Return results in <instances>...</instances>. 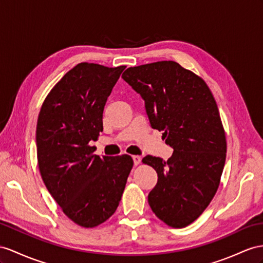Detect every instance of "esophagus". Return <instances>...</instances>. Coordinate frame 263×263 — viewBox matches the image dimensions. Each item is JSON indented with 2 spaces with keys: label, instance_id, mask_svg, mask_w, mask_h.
I'll return each instance as SVG.
<instances>
[{
  "label": "esophagus",
  "instance_id": "esophagus-1",
  "mask_svg": "<svg viewBox=\"0 0 263 263\" xmlns=\"http://www.w3.org/2000/svg\"><path fill=\"white\" fill-rule=\"evenodd\" d=\"M141 160H142V158H141L140 156H133V161H134V164H136V165L140 164Z\"/></svg>",
  "mask_w": 263,
  "mask_h": 263
}]
</instances>
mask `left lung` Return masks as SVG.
Returning a JSON list of instances; mask_svg holds the SVG:
<instances>
[{"label": "left lung", "instance_id": "obj_1", "mask_svg": "<svg viewBox=\"0 0 263 263\" xmlns=\"http://www.w3.org/2000/svg\"><path fill=\"white\" fill-rule=\"evenodd\" d=\"M122 78L142 97L151 126L163 131L174 150L167 161L143 158L158 173L147 201L165 224L184 228L210 204L226 163V132L217 102L203 79L174 61L129 67Z\"/></svg>", "mask_w": 263, "mask_h": 263}]
</instances>
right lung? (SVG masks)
<instances>
[{
  "label": "right lung",
  "mask_w": 263,
  "mask_h": 263,
  "mask_svg": "<svg viewBox=\"0 0 263 263\" xmlns=\"http://www.w3.org/2000/svg\"><path fill=\"white\" fill-rule=\"evenodd\" d=\"M125 69L82 62L53 86L39 113L37 164L43 182L74 223L94 228L116 212L133 160L94 154L107 97Z\"/></svg>",
  "instance_id": "right-lung-1"
}]
</instances>
